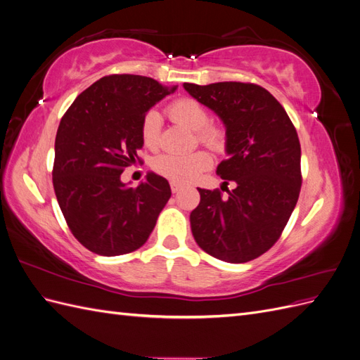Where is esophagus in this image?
<instances>
[{
    "label": "esophagus",
    "mask_w": 360,
    "mask_h": 360,
    "mask_svg": "<svg viewBox=\"0 0 360 360\" xmlns=\"http://www.w3.org/2000/svg\"><path fill=\"white\" fill-rule=\"evenodd\" d=\"M183 189V186L180 183H176V181H171V191H172V193H177V192H180Z\"/></svg>",
    "instance_id": "34e87169"
}]
</instances>
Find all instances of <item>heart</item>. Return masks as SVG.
<instances>
[{
	"mask_svg": "<svg viewBox=\"0 0 360 360\" xmlns=\"http://www.w3.org/2000/svg\"><path fill=\"white\" fill-rule=\"evenodd\" d=\"M168 115L174 122L188 127L198 134L202 144L213 150H219L224 146V130L217 126L209 124V112L205 108L189 97L174 101L168 106ZM162 120L156 111H148L141 123V139L146 147L155 148L159 144ZM212 159L202 150L183 155H160L156 158L153 168L160 176L176 183H189L197 179L202 171L210 167Z\"/></svg>",
	"mask_w": 360,
	"mask_h": 360,
	"instance_id": "1",
	"label": "heart"
}]
</instances>
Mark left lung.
Instances as JSON below:
<instances>
[{"label":"left lung","mask_w":360,"mask_h":360,"mask_svg":"<svg viewBox=\"0 0 360 360\" xmlns=\"http://www.w3.org/2000/svg\"><path fill=\"white\" fill-rule=\"evenodd\" d=\"M222 120L228 159L217 165L224 184L236 188L200 189L201 201L191 213L195 242L226 263H246L276 243L300 193V143L282 105L266 89L245 82L183 84Z\"/></svg>","instance_id":"1"}]
</instances>
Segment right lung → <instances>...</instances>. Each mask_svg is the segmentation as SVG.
I'll use <instances>...</instances> for the list:
<instances>
[{"label": "right lung", "mask_w": 360, "mask_h": 360, "mask_svg": "<svg viewBox=\"0 0 360 360\" xmlns=\"http://www.w3.org/2000/svg\"><path fill=\"white\" fill-rule=\"evenodd\" d=\"M177 90L139 75H110L82 91L56 136L52 183L72 234L91 252L115 257L143 246L171 197L167 179L148 172L130 188L122 172L143 148L141 123Z\"/></svg>", "instance_id": "1"}]
</instances>
